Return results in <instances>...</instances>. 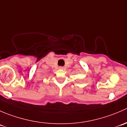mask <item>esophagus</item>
<instances>
[{"mask_svg":"<svg viewBox=\"0 0 127 127\" xmlns=\"http://www.w3.org/2000/svg\"><path fill=\"white\" fill-rule=\"evenodd\" d=\"M60 69H63L64 67H62V66H61V67H60Z\"/></svg>","mask_w":127,"mask_h":127,"instance_id":"esophagus-1","label":"esophagus"}]
</instances>
